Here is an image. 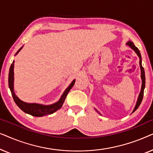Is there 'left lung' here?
<instances>
[{"mask_svg": "<svg viewBox=\"0 0 153 153\" xmlns=\"http://www.w3.org/2000/svg\"><path fill=\"white\" fill-rule=\"evenodd\" d=\"M127 45L129 46L131 49L133 50H134V51L136 53H137L138 56H139V58H140V61H139V65H140V68H141V79H142V86H141V93L139 94V98H138V100H137V104H136V106L134 108V109L133 112H134L137 109L138 107L140 106V104H141V102H142V100H143V92H144V88H145V85H146V77H145V71H144V69L143 68V66H142V64H141V53H140V51L138 48L136 47V46L134 45V43L132 42H130L129 41L127 43ZM96 111L98 112L97 110H96ZM132 112V113H133ZM99 113V112H98Z\"/></svg>", "mask_w": 153, "mask_h": 153, "instance_id": "obj_1", "label": "left lung"}]
</instances>
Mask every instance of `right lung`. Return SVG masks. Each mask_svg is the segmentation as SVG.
<instances>
[{
	"mask_svg": "<svg viewBox=\"0 0 153 153\" xmlns=\"http://www.w3.org/2000/svg\"><path fill=\"white\" fill-rule=\"evenodd\" d=\"M22 49V48L19 50L17 53L20 50ZM14 61L12 62V63L10 66V72H9V77H8V83H9V87L10 91H11L12 97H13L14 101L15 102L19 107L22 109L23 111H24L26 114H28L31 115V116H36V117H41L46 116V115H49L54 113L56 111L61 108L62 104L64 103L65 100L68 95L69 91H70V89L72 88L75 83V80H74L72 82V83L69 85V87L65 90V91L64 92V93L62 94V97H60V100L56 103L51 104V105L49 106H45L42 105V104H30V103H26L20 100L19 98L16 97L15 94L14 93Z\"/></svg>",
	"mask_w": 153,
	"mask_h": 153,
	"instance_id": "obj_1",
	"label": "right lung"
}]
</instances>
